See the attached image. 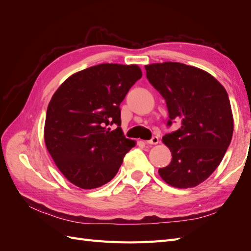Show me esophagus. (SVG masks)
<instances>
[{
  "instance_id": "obj_1",
  "label": "esophagus",
  "mask_w": 251,
  "mask_h": 251,
  "mask_svg": "<svg viewBox=\"0 0 251 251\" xmlns=\"http://www.w3.org/2000/svg\"><path fill=\"white\" fill-rule=\"evenodd\" d=\"M159 142V138L157 136H154V137H151V139L147 141V144H157Z\"/></svg>"
}]
</instances>
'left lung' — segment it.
I'll list each match as a JSON object with an SVG mask.
<instances>
[{
	"label": "left lung",
	"mask_w": 251,
	"mask_h": 251,
	"mask_svg": "<svg viewBox=\"0 0 251 251\" xmlns=\"http://www.w3.org/2000/svg\"><path fill=\"white\" fill-rule=\"evenodd\" d=\"M146 70L148 80L165 100L166 126L181 123L177 131L163 136L172 161L159 169V175L174 187L197 186L215 172L230 144L228 94L209 73L192 66L166 62L148 65Z\"/></svg>",
	"instance_id": "8db88e82"
}]
</instances>
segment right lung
Returning <instances> with one entry per match:
<instances>
[{"mask_svg": "<svg viewBox=\"0 0 251 251\" xmlns=\"http://www.w3.org/2000/svg\"><path fill=\"white\" fill-rule=\"evenodd\" d=\"M141 76L136 65L100 64L73 74L52 96L45 143L74 185L92 189L108 183L135 146L120 128V103Z\"/></svg>", "mask_w": 251, "mask_h": 251, "instance_id": "add662e5", "label": "right lung"}]
</instances>
